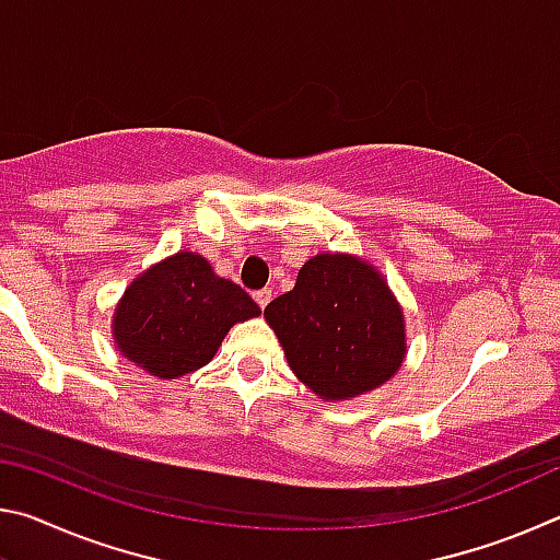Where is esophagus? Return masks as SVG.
<instances>
[{
  "mask_svg": "<svg viewBox=\"0 0 560 560\" xmlns=\"http://www.w3.org/2000/svg\"><path fill=\"white\" fill-rule=\"evenodd\" d=\"M254 301H257L261 308L267 306V303L271 301V289H259V291H254Z\"/></svg>",
  "mask_w": 560,
  "mask_h": 560,
  "instance_id": "1",
  "label": "esophagus"
}]
</instances>
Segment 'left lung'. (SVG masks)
Wrapping results in <instances>:
<instances>
[{
    "instance_id": "1",
    "label": "left lung",
    "mask_w": 560,
    "mask_h": 560,
    "mask_svg": "<svg viewBox=\"0 0 560 560\" xmlns=\"http://www.w3.org/2000/svg\"><path fill=\"white\" fill-rule=\"evenodd\" d=\"M264 318L291 371L324 400L375 390L407 353L400 303L371 264L350 254L311 257Z\"/></svg>"
}]
</instances>
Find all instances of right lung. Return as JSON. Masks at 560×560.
Wrapping results in <instances>:
<instances>
[{"label":"right lung","instance_id":"obj_1","mask_svg":"<svg viewBox=\"0 0 560 560\" xmlns=\"http://www.w3.org/2000/svg\"><path fill=\"white\" fill-rule=\"evenodd\" d=\"M261 308L197 252H177L130 283L113 314V340L130 363L175 381L214 358L224 336Z\"/></svg>","mask_w":560,"mask_h":560}]
</instances>
